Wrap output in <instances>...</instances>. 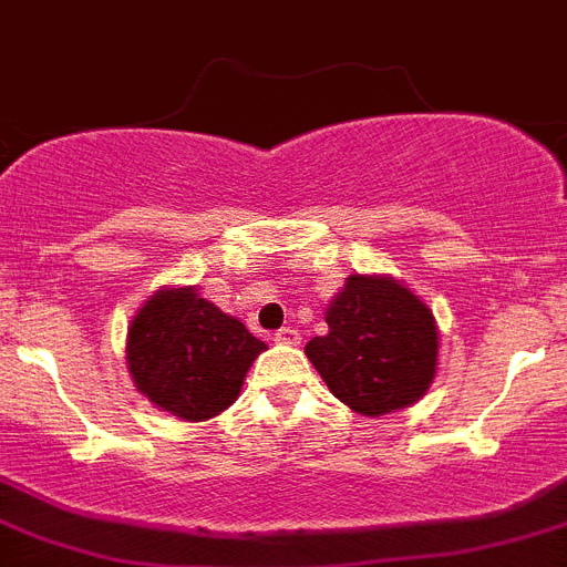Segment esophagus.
<instances>
[{"instance_id":"esophagus-1","label":"esophagus","mask_w":567,"mask_h":567,"mask_svg":"<svg viewBox=\"0 0 567 567\" xmlns=\"http://www.w3.org/2000/svg\"><path fill=\"white\" fill-rule=\"evenodd\" d=\"M274 341H277V344H299V341H302V333H299V330H293V328H282V330H277V333H274Z\"/></svg>"}]
</instances>
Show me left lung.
<instances>
[{
	"label": "left lung",
	"instance_id": "obj_1",
	"mask_svg": "<svg viewBox=\"0 0 567 567\" xmlns=\"http://www.w3.org/2000/svg\"><path fill=\"white\" fill-rule=\"evenodd\" d=\"M324 321L328 333L310 339L305 353L341 404L381 417L426 395L441 333L426 302L401 279L350 274Z\"/></svg>",
	"mask_w": 567,
	"mask_h": 567
}]
</instances>
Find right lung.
I'll return each instance as SVG.
<instances>
[{"label":"right lung","instance_id":"obj_1","mask_svg":"<svg viewBox=\"0 0 567 567\" xmlns=\"http://www.w3.org/2000/svg\"><path fill=\"white\" fill-rule=\"evenodd\" d=\"M268 350L195 285H163L126 330V367L135 390L183 421H208L234 404L254 359Z\"/></svg>","mask_w":567,"mask_h":567}]
</instances>
